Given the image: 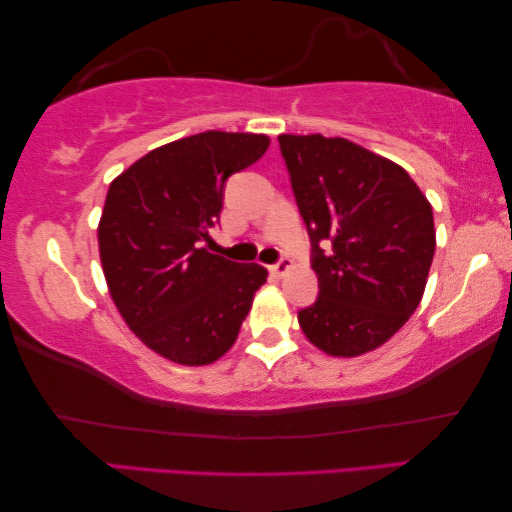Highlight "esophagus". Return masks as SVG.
I'll return each mask as SVG.
<instances>
[{
	"instance_id": "1",
	"label": "esophagus",
	"mask_w": 512,
	"mask_h": 512,
	"mask_svg": "<svg viewBox=\"0 0 512 512\" xmlns=\"http://www.w3.org/2000/svg\"><path fill=\"white\" fill-rule=\"evenodd\" d=\"M290 267H292V261H290V258H288V256H281V258H279V263H274V265H272V272H274V274H279V276H283V274H288Z\"/></svg>"
}]
</instances>
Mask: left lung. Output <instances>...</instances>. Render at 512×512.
Returning <instances> with one entry per match:
<instances>
[{
  "mask_svg": "<svg viewBox=\"0 0 512 512\" xmlns=\"http://www.w3.org/2000/svg\"><path fill=\"white\" fill-rule=\"evenodd\" d=\"M279 147L320 283L297 315L301 331L329 356L381 347L424 295L435 254L429 199L404 167L345 138L283 133Z\"/></svg>",
  "mask_w": 512,
  "mask_h": 512,
  "instance_id": "obj_1",
  "label": "left lung"
}]
</instances>
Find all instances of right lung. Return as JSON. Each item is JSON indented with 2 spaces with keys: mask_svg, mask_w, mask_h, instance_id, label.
<instances>
[{
  "mask_svg": "<svg viewBox=\"0 0 512 512\" xmlns=\"http://www.w3.org/2000/svg\"><path fill=\"white\" fill-rule=\"evenodd\" d=\"M267 147L263 133L204 131L152 149L108 188L97 229L108 292L129 329L172 363L224 356L267 281L263 265L201 247L220 222L226 179Z\"/></svg>",
  "mask_w": 512,
  "mask_h": 512,
  "instance_id": "1",
  "label": "right lung"
}]
</instances>
